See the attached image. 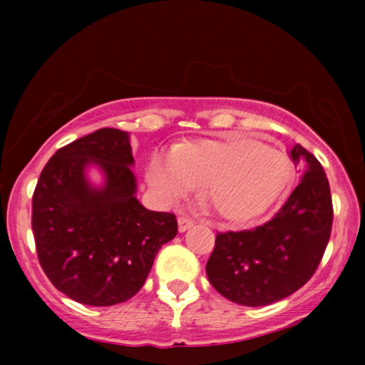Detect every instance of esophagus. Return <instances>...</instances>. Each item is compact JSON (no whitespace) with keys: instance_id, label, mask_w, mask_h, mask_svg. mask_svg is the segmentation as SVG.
Wrapping results in <instances>:
<instances>
[{"instance_id":"obj_1","label":"esophagus","mask_w":365,"mask_h":365,"mask_svg":"<svg viewBox=\"0 0 365 365\" xmlns=\"http://www.w3.org/2000/svg\"><path fill=\"white\" fill-rule=\"evenodd\" d=\"M192 226H194V221L190 220V217H187V216H180L178 217V230L180 232H187L188 228H192Z\"/></svg>"}]
</instances>
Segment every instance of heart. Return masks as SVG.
I'll use <instances>...</instances> for the list:
<instances>
[{"mask_svg": "<svg viewBox=\"0 0 365 365\" xmlns=\"http://www.w3.org/2000/svg\"><path fill=\"white\" fill-rule=\"evenodd\" d=\"M288 178L290 161L282 150L242 133L180 145L153 156L148 166L149 183L166 200L206 187L207 202L230 223L266 211Z\"/></svg>", "mask_w": 365, "mask_h": 365, "instance_id": "obj_1", "label": "heart"}]
</instances>
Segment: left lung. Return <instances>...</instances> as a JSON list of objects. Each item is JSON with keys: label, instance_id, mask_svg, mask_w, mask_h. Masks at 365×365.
I'll return each instance as SVG.
<instances>
[{"label": "left lung", "instance_id": "obj_1", "mask_svg": "<svg viewBox=\"0 0 365 365\" xmlns=\"http://www.w3.org/2000/svg\"><path fill=\"white\" fill-rule=\"evenodd\" d=\"M290 158L304 173L282 209L252 230L216 235L206 274L235 304L262 307L292 295L316 273L329 242L333 206L324 170L300 144Z\"/></svg>", "mask_w": 365, "mask_h": 365}]
</instances>
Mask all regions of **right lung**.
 <instances>
[{"instance_id": "1", "label": "right lung", "mask_w": 365, "mask_h": 365, "mask_svg": "<svg viewBox=\"0 0 365 365\" xmlns=\"http://www.w3.org/2000/svg\"><path fill=\"white\" fill-rule=\"evenodd\" d=\"M130 133L101 128L58 149L32 197V232L41 267L54 287L83 305L132 299L161 245L178 232L171 212L137 199ZM98 168L101 186L86 171Z\"/></svg>"}]
</instances>
